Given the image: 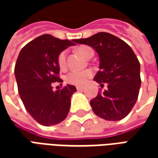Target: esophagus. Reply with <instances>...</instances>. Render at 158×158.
<instances>
[{"mask_svg": "<svg viewBox=\"0 0 158 158\" xmlns=\"http://www.w3.org/2000/svg\"><path fill=\"white\" fill-rule=\"evenodd\" d=\"M76 89H77V90H82L83 89H84V87L83 86H76Z\"/></svg>", "mask_w": 158, "mask_h": 158, "instance_id": "obj_1", "label": "esophagus"}]
</instances>
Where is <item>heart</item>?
<instances>
[{
    "label": "heart",
    "mask_w": 158,
    "mask_h": 158,
    "mask_svg": "<svg viewBox=\"0 0 158 158\" xmlns=\"http://www.w3.org/2000/svg\"><path fill=\"white\" fill-rule=\"evenodd\" d=\"M79 53H80L83 56L87 58V56L89 54V52H93V50L89 46L83 45L77 49ZM66 55L65 52H62L60 53L58 56V65L61 69H65L66 67ZM92 76V71L90 69H85V70H72L65 76L66 82L74 85H83Z\"/></svg>",
    "instance_id": "obj_1"
}]
</instances>
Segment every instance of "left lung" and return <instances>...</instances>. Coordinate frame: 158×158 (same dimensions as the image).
<instances>
[{"mask_svg": "<svg viewBox=\"0 0 158 158\" xmlns=\"http://www.w3.org/2000/svg\"><path fill=\"white\" fill-rule=\"evenodd\" d=\"M92 47L99 56L100 70L94 80L107 89L89 102L96 115L109 121L125 118L135 106L140 88V65L126 42L109 33L100 32L74 40Z\"/></svg>", "mask_w": 158, "mask_h": 158, "instance_id": "left-lung-1", "label": "left lung"}]
</instances>
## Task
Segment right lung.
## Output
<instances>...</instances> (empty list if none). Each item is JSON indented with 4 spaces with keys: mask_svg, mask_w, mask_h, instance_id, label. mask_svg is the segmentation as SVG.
I'll use <instances>...</instances> for the list:
<instances>
[{
    "mask_svg": "<svg viewBox=\"0 0 158 158\" xmlns=\"http://www.w3.org/2000/svg\"><path fill=\"white\" fill-rule=\"evenodd\" d=\"M73 42L43 35L28 43L17 59L14 73L19 96L27 112L41 125H56L69 114L76 87L67 85L54 91L52 84L62 82L58 77V56L75 45Z\"/></svg>",
    "mask_w": 158,
    "mask_h": 158,
    "instance_id": "right-lung-1",
    "label": "right lung"
}]
</instances>
